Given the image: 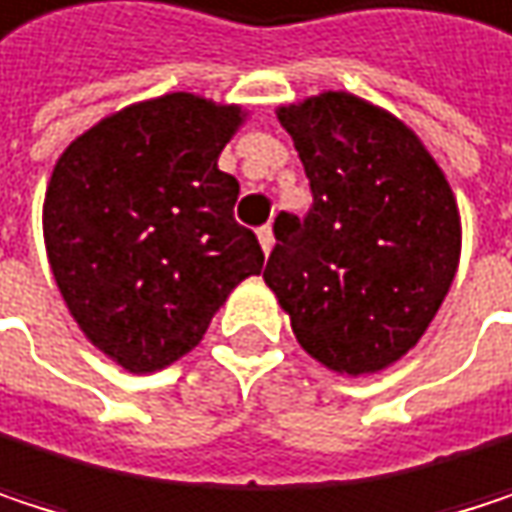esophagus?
Instances as JSON below:
<instances>
[{
  "instance_id": "34e87169",
  "label": "esophagus",
  "mask_w": 512,
  "mask_h": 512,
  "mask_svg": "<svg viewBox=\"0 0 512 512\" xmlns=\"http://www.w3.org/2000/svg\"><path fill=\"white\" fill-rule=\"evenodd\" d=\"M259 244H262V250L265 253H271V247H274V229L271 226H259Z\"/></svg>"
}]
</instances>
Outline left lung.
Wrapping results in <instances>:
<instances>
[{"label": "left lung", "instance_id": "1", "mask_svg": "<svg viewBox=\"0 0 512 512\" xmlns=\"http://www.w3.org/2000/svg\"><path fill=\"white\" fill-rule=\"evenodd\" d=\"M310 178L307 217L280 211L265 283L307 355L346 376L417 346L459 265L453 190L399 119L325 92L280 107Z\"/></svg>", "mask_w": 512, "mask_h": 512}]
</instances>
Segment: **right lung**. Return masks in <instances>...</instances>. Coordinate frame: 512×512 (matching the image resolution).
<instances>
[{"label": "right lung", "instance_id": "obj_1", "mask_svg": "<svg viewBox=\"0 0 512 512\" xmlns=\"http://www.w3.org/2000/svg\"><path fill=\"white\" fill-rule=\"evenodd\" d=\"M241 107L172 92L98 122L59 157L44 199L56 286L80 331L130 373L187 355L265 253L235 217L217 157Z\"/></svg>", "mask_w": 512, "mask_h": 512}]
</instances>
